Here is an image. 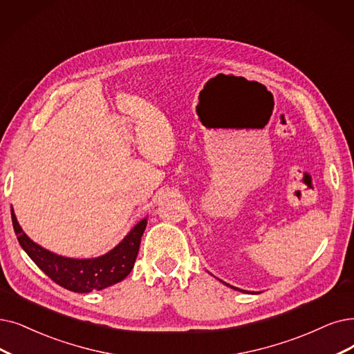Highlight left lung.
Here are the masks:
<instances>
[{
	"label": "left lung",
	"mask_w": 354,
	"mask_h": 354,
	"mask_svg": "<svg viewBox=\"0 0 354 354\" xmlns=\"http://www.w3.org/2000/svg\"><path fill=\"white\" fill-rule=\"evenodd\" d=\"M222 281V280H221ZM223 285H226V286H230L231 289H234V290H238V292H244V293H252V292H248V290H243V289H239V288H235V286H231V285H228V283H225V281H222Z\"/></svg>",
	"instance_id": "1"
}]
</instances>
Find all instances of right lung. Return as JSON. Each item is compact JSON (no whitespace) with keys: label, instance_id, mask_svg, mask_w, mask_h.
<instances>
[{"label":"right lung","instance_id":"1","mask_svg":"<svg viewBox=\"0 0 354 354\" xmlns=\"http://www.w3.org/2000/svg\"><path fill=\"white\" fill-rule=\"evenodd\" d=\"M11 221L21 248L56 285L71 292L88 293L116 285L128 276L135 264L147 218L140 219L122 241L109 252L94 259H71L55 254L26 235L11 207Z\"/></svg>","mask_w":354,"mask_h":354}]
</instances>
